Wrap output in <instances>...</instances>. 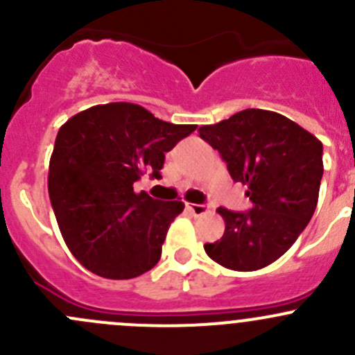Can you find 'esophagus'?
Listing matches in <instances>:
<instances>
[{"label":"esophagus","mask_w":355,"mask_h":355,"mask_svg":"<svg viewBox=\"0 0 355 355\" xmlns=\"http://www.w3.org/2000/svg\"><path fill=\"white\" fill-rule=\"evenodd\" d=\"M187 209L191 211L194 216H202V214L209 213V206H206V204H189L187 202Z\"/></svg>","instance_id":"obj_1"}]
</instances>
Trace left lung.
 Wrapping results in <instances>:
<instances>
[{
  "mask_svg": "<svg viewBox=\"0 0 355 355\" xmlns=\"http://www.w3.org/2000/svg\"><path fill=\"white\" fill-rule=\"evenodd\" d=\"M199 137L218 149L234 182L247 185V213L218 207L225 220L207 256L235 271H256L292 247L313 218L323 177V144L275 111L249 108L202 125Z\"/></svg>",
  "mask_w": 355,
  "mask_h": 355,
  "instance_id": "obj_1",
  "label": "left lung"
}]
</instances>
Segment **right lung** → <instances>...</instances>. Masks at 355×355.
<instances>
[{
  "label": "right lung",
  "mask_w": 355,
  "mask_h": 355,
  "mask_svg": "<svg viewBox=\"0 0 355 355\" xmlns=\"http://www.w3.org/2000/svg\"><path fill=\"white\" fill-rule=\"evenodd\" d=\"M198 125H175L134 103H108L60 127L48 191L60 232L75 259L94 275L128 280L156 266L182 200L135 192L146 171L161 178L164 153Z\"/></svg>",
  "instance_id": "right-lung-1"
}]
</instances>
